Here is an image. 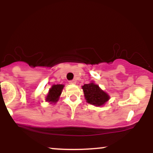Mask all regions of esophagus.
<instances>
[{
  "label": "esophagus",
  "instance_id": "obj_1",
  "mask_svg": "<svg viewBox=\"0 0 153 153\" xmlns=\"http://www.w3.org/2000/svg\"><path fill=\"white\" fill-rule=\"evenodd\" d=\"M69 83H71V84H75V83H76V80H70Z\"/></svg>",
  "mask_w": 153,
  "mask_h": 153
}]
</instances>
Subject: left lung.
<instances>
[{
  "label": "left lung",
  "instance_id": "8db88e82",
  "mask_svg": "<svg viewBox=\"0 0 153 153\" xmlns=\"http://www.w3.org/2000/svg\"><path fill=\"white\" fill-rule=\"evenodd\" d=\"M82 88L87 102L95 106H101L109 99L108 95L106 94L94 82L85 84Z\"/></svg>",
  "mask_w": 153,
  "mask_h": 153
}]
</instances>
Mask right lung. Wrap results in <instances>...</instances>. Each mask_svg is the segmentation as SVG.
I'll return each mask as SVG.
<instances>
[{"label":"right lung","mask_w":153,"mask_h":153,"mask_svg":"<svg viewBox=\"0 0 153 153\" xmlns=\"http://www.w3.org/2000/svg\"><path fill=\"white\" fill-rule=\"evenodd\" d=\"M63 87H64V85H61V84H57V85H52L47 96V101L52 103L57 102L58 101L61 92H62Z\"/></svg>","instance_id":"1"}]
</instances>
